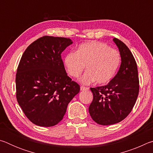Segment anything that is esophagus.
<instances>
[{
  "instance_id": "1",
  "label": "esophagus",
  "mask_w": 153,
  "mask_h": 153,
  "mask_svg": "<svg viewBox=\"0 0 153 153\" xmlns=\"http://www.w3.org/2000/svg\"><path fill=\"white\" fill-rule=\"evenodd\" d=\"M89 88L88 87H84V86H81L80 87V90H82V91H84V90H88Z\"/></svg>"
}]
</instances>
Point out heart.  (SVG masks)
Masks as SVG:
<instances>
[{
    "label": "heart",
    "mask_w": 153,
    "mask_h": 153,
    "mask_svg": "<svg viewBox=\"0 0 153 153\" xmlns=\"http://www.w3.org/2000/svg\"><path fill=\"white\" fill-rule=\"evenodd\" d=\"M120 63L121 56L117 50L97 41L82 44L76 53L70 52L64 57L67 72L75 78L82 74L86 66L87 71L79 79L84 84L94 81L98 84H107L115 75Z\"/></svg>",
    "instance_id": "obj_1"
}]
</instances>
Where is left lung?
Returning <instances> with one entry per match:
<instances>
[{"label": "left lung", "instance_id": "1", "mask_svg": "<svg viewBox=\"0 0 153 153\" xmlns=\"http://www.w3.org/2000/svg\"><path fill=\"white\" fill-rule=\"evenodd\" d=\"M120 51L121 63L116 76L108 84L90 88L93 100L89 113L96 123L112 125L123 120L135 105L139 93L137 64L132 53L123 42L113 38Z\"/></svg>", "mask_w": 153, "mask_h": 153}]
</instances>
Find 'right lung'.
Masks as SVG:
<instances>
[{"label": "right lung", "instance_id": "obj_1", "mask_svg": "<svg viewBox=\"0 0 153 153\" xmlns=\"http://www.w3.org/2000/svg\"><path fill=\"white\" fill-rule=\"evenodd\" d=\"M71 39L45 36L25 49L17 67L16 97L31 122L42 127L63 120L67 105L80 90L66 73L61 53Z\"/></svg>", "mask_w": 153, "mask_h": 153}]
</instances>
